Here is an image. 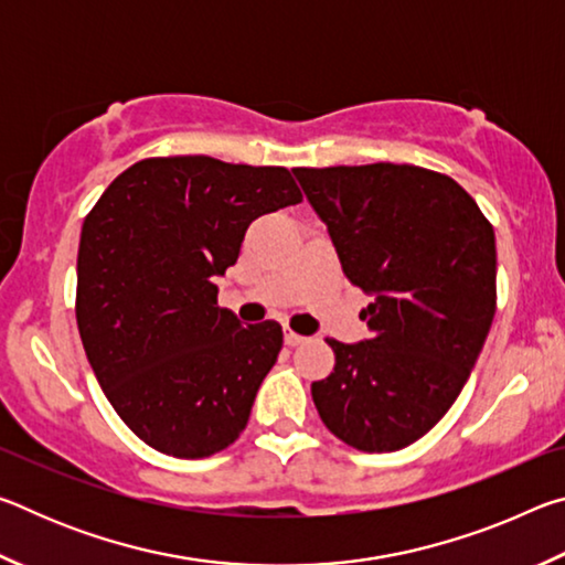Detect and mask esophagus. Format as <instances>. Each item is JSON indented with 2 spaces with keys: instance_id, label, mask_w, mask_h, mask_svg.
Segmentation results:
<instances>
[{
  "instance_id": "1",
  "label": "esophagus",
  "mask_w": 565,
  "mask_h": 565,
  "mask_svg": "<svg viewBox=\"0 0 565 565\" xmlns=\"http://www.w3.org/2000/svg\"><path fill=\"white\" fill-rule=\"evenodd\" d=\"M284 341H286V347H299V343H303L306 339L301 337V333L286 329V331H284Z\"/></svg>"
}]
</instances>
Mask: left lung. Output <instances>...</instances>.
I'll list each match as a JSON object with an SVG mask.
<instances>
[{
    "label": "left lung",
    "mask_w": 565,
    "mask_h": 565,
    "mask_svg": "<svg viewBox=\"0 0 565 565\" xmlns=\"http://www.w3.org/2000/svg\"><path fill=\"white\" fill-rule=\"evenodd\" d=\"M329 228L343 274L374 296L359 343L329 339L311 396L333 436L398 451L444 418L495 313V236L451 177L411 164L291 169Z\"/></svg>",
    "instance_id": "1"
}]
</instances>
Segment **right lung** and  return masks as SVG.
Listing matches in <instances>:
<instances>
[{
	"label": "right lung",
	"mask_w": 565,
	"mask_h": 565,
	"mask_svg": "<svg viewBox=\"0 0 565 565\" xmlns=\"http://www.w3.org/2000/svg\"><path fill=\"white\" fill-rule=\"evenodd\" d=\"M301 202L284 167L157 157L111 181L84 218L76 323L104 396L141 441L177 458L234 444L279 356L276 321L242 327L216 276L248 224Z\"/></svg>",
	"instance_id": "add662e5"
}]
</instances>
